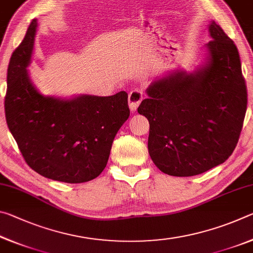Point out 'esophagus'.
<instances>
[{
  "instance_id": "esophagus-1",
  "label": "esophagus",
  "mask_w": 253,
  "mask_h": 253,
  "mask_svg": "<svg viewBox=\"0 0 253 253\" xmlns=\"http://www.w3.org/2000/svg\"><path fill=\"white\" fill-rule=\"evenodd\" d=\"M143 99V92L140 90H132L129 92L128 95V105H129V109L131 111H136V109L138 108V106L140 104V101Z\"/></svg>"
}]
</instances>
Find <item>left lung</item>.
I'll list each match as a JSON object with an SVG mask.
<instances>
[{"instance_id": "obj_1", "label": "left lung", "mask_w": 253, "mask_h": 253, "mask_svg": "<svg viewBox=\"0 0 253 253\" xmlns=\"http://www.w3.org/2000/svg\"><path fill=\"white\" fill-rule=\"evenodd\" d=\"M209 33L202 63L154 80L137 109L149 122V156L172 176H194L224 163L245 121L247 87L237 46L214 21Z\"/></svg>"}]
</instances>
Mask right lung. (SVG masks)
Instances as JSON below:
<instances>
[{
  "label": "right lung",
  "mask_w": 253,
  "mask_h": 253,
  "mask_svg": "<svg viewBox=\"0 0 253 253\" xmlns=\"http://www.w3.org/2000/svg\"><path fill=\"white\" fill-rule=\"evenodd\" d=\"M38 20H32L7 68L5 118L27 164L53 181L84 183L105 169L115 136L129 117L128 95L44 96L33 84Z\"/></svg>",
  "instance_id": "obj_1"
}]
</instances>
